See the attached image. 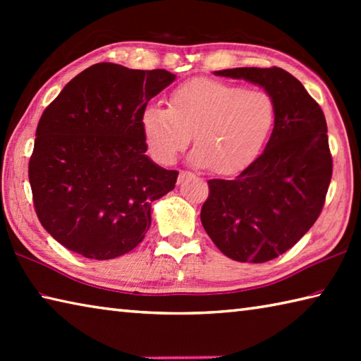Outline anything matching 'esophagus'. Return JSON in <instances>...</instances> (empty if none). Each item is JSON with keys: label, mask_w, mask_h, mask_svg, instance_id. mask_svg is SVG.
Returning <instances> with one entry per match:
<instances>
[{"label": "esophagus", "mask_w": 361, "mask_h": 361, "mask_svg": "<svg viewBox=\"0 0 361 361\" xmlns=\"http://www.w3.org/2000/svg\"><path fill=\"white\" fill-rule=\"evenodd\" d=\"M189 175H191V173H189V172H186V170H181V172H180V175H178V183H181L183 180H185L186 178V176H189Z\"/></svg>", "instance_id": "obj_1"}]
</instances>
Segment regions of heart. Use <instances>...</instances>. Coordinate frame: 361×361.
<instances>
[{
  "label": "heart",
  "mask_w": 361,
  "mask_h": 361,
  "mask_svg": "<svg viewBox=\"0 0 361 361\" xmlns=\"http://www.w3.org/2000/svg\"><path fill=\"white\" fill-rule=\"evenodd\" d=\"M276 122L271 97L218 79L195 78L173 89L169 108L151 103L142 129L152 157L173 164L194 138L191 161L235 175L256 161Z\"/></svg>",
  "instance_id": "b5f03b06"
}]
</instances>
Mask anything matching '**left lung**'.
<instances>
[{
  "label": "left lung",
  "mask_w": 361,
  "mask_h": 361,
  "mask_svg": "<svg viewBox=\"0 0 361 361\" xmlns=\"http://www.w3.org/2000/svg\"><path fill=\"white\" fill-rule=\"evenodd\" d=\"M216 76L261 85L276 106L266 149L234 180H209L200 221L228 258L266 262L312 228L333 173L322 108L288 71L231 68Z\"/></svg>",
  "instance_id": "obj_1"
}]
</instances>
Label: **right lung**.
Here are the masks:
<instances>
[{"label": "right lung", "mask_w": 361, "mask_h": 361, "mask_svg": "<svg viewBox=\"0 0 361 361\" xmlns=\"http://www.w3.org/2000/svg\"><path fill=\"white\" fill-rule=\"evenodd\" d=\"M175 78L95 63L44 109L28 178L42 228L65 248L113 259L143 240L151 202L172 191L178 172L145 154L142 113Z\"/></svg>", "instance_id": "add662e5"}]
</instances>
